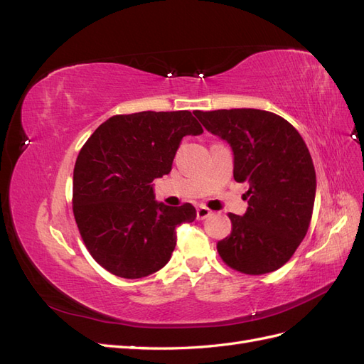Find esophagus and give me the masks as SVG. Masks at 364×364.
Masks as SVG:
<instances>
[{"label": "esophagus", "instance_id": "1", "mask_svg": "<svg viewBox=\"0 0 364 364\" xmlns=\"http://www.w3.org/2000/svg\"><path fill=\"white\" fill-rule=\"evenodd\" d=\"M209 215H211V209H208L206 206L197 208V218H199V220H205Z\"/></svg>", "mask_w": 364, "mask_h": 364}]
</instances>
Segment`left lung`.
Listing matches in <instances>:
<instances>
[{
    "mask_svg": "<svg viewBox=\"0 0 364 364\" xmlns=\"http://www.w3.org/2000/svg\"><path fill=\"white\" fill-rule=\"evenodd\" d=\"M203 127L232 149L234 179L247 182V211L229 214L232 232L217 250L229 267L264 274L287 262L313 214L316 171L302 136L282 117L261 109L196 111Z\"/></svg>",
    "mask_w": 364,
    "mask_h": 364,
    "instance_id": "8db88e82",
    "label": "left lung"
}]
</instances>
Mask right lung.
<instances>
[{
    "label": "right lung",
    "mask_w": 364,
    "mask_h": 364,
    "mask_svg": "<svg viewBox=\"0 0 364 364\" xmlns=\"http://www.w3.org/2000/svg\"><path fill=\"white\" fill-rule=\"evenodd\" d=\"M200 134L188 111H146L111 117L85 142L74 167L73 211L103 269L138 279L170 261L176 229L194 222L196 208L155 200L151 182L171 171L183 136Z\"/></svg>",
    "instance_id": "obj_1"
}]
</instances>
